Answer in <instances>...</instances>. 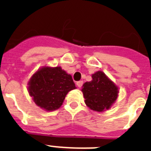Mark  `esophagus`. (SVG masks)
Instances as JSON below:
<instances>
[{
  "label": "esophagus",
  "mask_w": 151,
  "mask_h": 151,
  "mask_svg": "<svg viewBox=\"0 0 151 151\" xmlns=\"http://www.w3.org/2000/svg\"><path fill=\"white\" fill-rule=\"evenodd\" d=\"M82 85H83V82H82V81H78V82H76V85L78 88L82 87Z\"/></svg>",
  "instance_id": "obj_1"
}]
</instances>
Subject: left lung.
<instances>
[{"instance_id": "1", "label": "left lung", "mask_w": 151, "mask_h": 151, "mask_svg": "<svg viewBox=\"0 0 151 151\" xmlns=\"http://www.w3.org/2000/svg\"><path fill=\"white\" fill-rule=\"evenodd\" d=\"M91 77V81L82 86L85 104L94 111H105L116 101L118 87L102 71L96 72Z\"/></svg>"}]
</instances>
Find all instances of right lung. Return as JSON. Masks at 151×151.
<instances>
[{"label":"right lung","instance_id":"obj_1","mask_svg":"<svg viewBox=\"0 0 151 151\" xmlns=\"http://www.w3.org/2000/svg\"><path fill=\"white\" fill-rule=\"evenodd\" d=\"M28 85L35 104L46 111L59 109L68 92L76 88L71 75L60 66L41 68L31 77Z\"/></svg>","mask_w":151,"mask_h":151}]
</instances>
